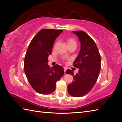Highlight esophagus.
I'll list each match as a JSON object with an SVG mask.
<instances>
[{
	"instance_id": "esophagus-1",
	"label": "esophagus",
	"mask_w": 122,
	"mask_h": 122,
	"mask_svg": "<svg viewBox=\"0 0 122 122\" xmlns=\"http://www.w3.org/2000/svg\"><path fill=\"white\" fill-rule=\"evenodd\" d=\"M64 70L65 73L66 74V70H67V68H66V67H64Z\"/></svg>"
}]
</instances>
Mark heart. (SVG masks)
I'll return each mask as SVG.
<instances>
[{"mask_svg": "<svg viewBox=\"0 0 122 122\" xmlns=\"http://www.w3.org/2000/svg\"><path fill=\"white\" fill-rule=\"evenodd\" d=\"M67 42L68 43V45L69 46H75L76 47L77 46V42L76 41L72 38H68L67 39Z\"/></svg>", "mask_w": 122, "mask_h": 122, "instance_id": "obj_1", "label": "heart"}]
</instances>
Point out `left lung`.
I'll use <instances>...</instances> for the list:
<instances>
[{
	"instance_id": "1",
	"label": "left lung",
	"mask_w": 122,
	"mask_h": 122,
	"mask_svg": "<svg viewBox=\"0 0 122 122\" xmlns=\"http://www.w3.org/2000/svg\"><path fill=\"white\" fill-rule=\"evenodd\" d=\"M78 37L81 44L78 55L74 67L78 73L68 69L66 73L73 76L72 82L68 85V92L73 97H80L87 94L96 82L101 69V56L94 41L83 31H72Z\"/></svg>"
}]
</instances>
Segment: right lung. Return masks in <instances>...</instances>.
Here are the masks:
<instances>
[{"mask_svg":"<svg viewBox=\"0 0 122 122\" xmlns=\"http://www.w3.org/2000/svg\"><path fill=\"white\" fill-rule=\"evenodd\" d=\"M63 30L43 29L32 39L26 53L24 68L29 83L38 93L50 94L55 90L56 82L64 74L62 67H50L48 57L55 39Z\"/></svg>","mask_w":122,"mask_h":122,"instance_id":"right-lung-1","label":"right lung"}]
</instances>
